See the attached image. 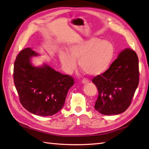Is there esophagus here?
<instances>
[{
    "mask_svg": "<svg viewBox=\"0 0 149 149\" xmlns=\"http://www.w3.org/2000/svg\"><path fill=\"white\" fill-rule=\"evenodd\" d=\"M88 80L87 79H83L82 81H81V83H83V84H86V83H88Z\"/></svg>",
    "mask_w": 149,
    "mask_h": 149,
    "instance_id": "1",
    "label": "esophagus"
}]
</instances>
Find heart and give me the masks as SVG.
<instances>
[{
    "label": "heart",
    "mask_w": 149,
    "mask_h": 149,
    "mask_svg": "<svg viewBox=\"0 0 149 149\" xmlns=\"http://www.w3.org/2000/svg\"><path fill=\"white\" fill-rule=\"evenodd\" d=\"M69 53L64 50L59 52V61L67 73L74 71L77 61L83 72L90 76H98L106 71L109 66L114 48L107 40L92 37L70 45Z\"/></svg>",
    "instance_id": "1"
}]
</instances>
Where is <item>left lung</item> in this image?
Instances as JSON below:
<instances>
[{"label": "left lung", "mask_w": 149, "mask_h": 149, "mask_svg": "<svg viewBox=\"0 0 149 149\" xmlns=\"http://www.w3.org/2000/svg\"><path fill=\"white\" fill-rule=\"evenodd\" d=\"M92 82L99 92L94 108L104 115H117L131 104L139 82V58L135 51L126 49L109 68Z\"/></svg>", "instance_id": "8db88e82"}]
</instances>
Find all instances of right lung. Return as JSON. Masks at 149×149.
Segmentation results:
<instances>
[{
	"instance_id": "1",
	"label": "right lung",
	"mask_w": 149,
	"mask_h": 149,
	"mask_svg": "<svg viewBox=\"0 0 149 149\" xmlns=\"http://www.w3.org/2000/svg\"><path fill=\"white\" fill-rule=\"evenodd\" d=\"M39 54L26 48L16 57L14 66V82L22 106L31 113L49 116L64 106L68 90L74 79L43 64L34 66L31 58Z\"/></svg>"
}]
</instances>
